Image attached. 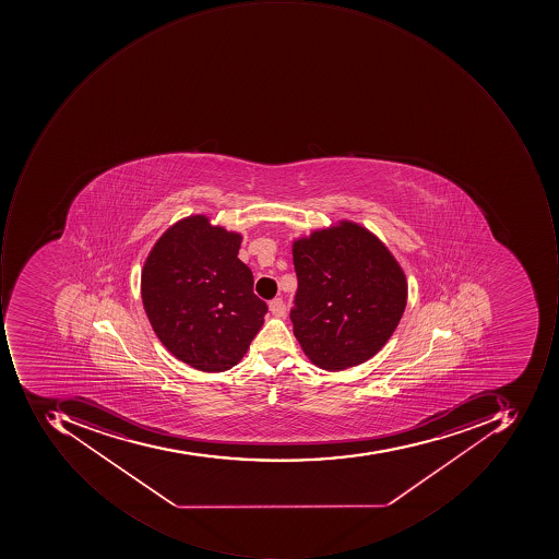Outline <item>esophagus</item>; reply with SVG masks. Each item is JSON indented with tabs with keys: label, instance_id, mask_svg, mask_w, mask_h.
Returning <instances> with one entry per match:
<instances>
[{
	"label": "esophagus",
	"instance_id": "esophagus-1",
	"mask_svg": "<svg viewBox=\"0 0 559 559\" xmlns=\"http://www.w3.org/2000/svg\"><path fill=\"white\" fill-rule=\"evenodd\" d=\"M269 309H271V312L275 316V318H282L285 312L284 300H282L281 297L271 300V302H269Z\"/></svg>",
	"mask_w": 559,
	"mask_h": 559
}]
</instances>
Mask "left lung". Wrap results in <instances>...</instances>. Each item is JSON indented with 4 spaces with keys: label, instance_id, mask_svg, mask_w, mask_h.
I'll use <instances>...</instances> for the list:
<instances>
[{
    "label": "left lung",
    "instance_id": "obj_1",
    "mask_svg": "<svg viewBox=\"0 0 559 559\" xmlns=\"http://www.w3.org/2000/svg\"><path fill=\"white\" fill-rule=\"evenodd\" d=\"M294 336L328 371L358 366L386 344L406 306V278L390 250L356 223L294 241Z\"/></svg>",
    "mask_w": 559,
    "mask_h": 559
}]
</instances>
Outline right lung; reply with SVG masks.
<instances>
[{
    "mask_svg": "<svg viewBox=\"0 0 559 559\" xmlns=\"http://www.w3.org/2000/svg\"><path fill=\"white\" fill-rule=\"evenodd\" d=\"M241 235L203 215L175 223L156 241L141 275L144 309L169 353L206 372L234 368L263 324L266 304L238 259Z\"/></svg>",
    "mask_w": 559,
    "mask_h": 559,
    "instance_id": "right-lung-1",
    "label": "right lung"
}]
</instances>
